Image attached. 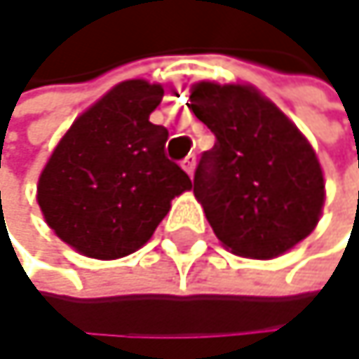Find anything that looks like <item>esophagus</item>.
Returning a JSON list of instances; mask_svg holds the SVG:
<instances>
[{"instance_id": "1", "label": "esophagus", "mask_w": 359, "mask_h": 359, "mask_svg": "<svg viewBox=\"0 0 359 359\" xmlns=\"http://www.w3.org/2000/svg\"><path fill=\"white\" fill-rule=\"evenodd\" d=\"M181 165H183V170H185L189 176H194V170H196V157H194V155L185 157V159L181 161Z\"/></svg>"}]
</instances>
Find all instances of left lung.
Segmentation results:
<instances>
[{"instance_id": "left-lung-1", "label": "left lung", "mask_w": 359, "mask_h": 359, "mask_svg": "<svg viewBox=\"0 0 359 359\" xmlns=\"http://www.w3.org/2000/svg\"><path fill=\"white\" fill-rule=\"evenodd\" d=\"M189 108L217 142L196 168L194 194L225 249L272 259L319 221L325 183L298 127L251 85L196 83Z\"/></svg>"}]
</instances>
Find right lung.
Segmentation results:
<instances>
[{
    "mask_svg": "<svg viewBox=\"0 0 359 359\" xmlns=\"http://www.w3.org/2000/svg\"><path fill=\"white\" fill-rule=\"evenodd\" d=\"M163 97L142 79L112 87L72 123L38 181L53 232L93 259H118L149 243L191 178L163 153L168 130L149 121Z\"/></svg>",
    "mask_w": 359,
    "mask_h": 359,
    "instance_id": "add662e5",
    "label": "right lung"
}]
</instances>
